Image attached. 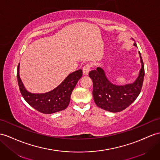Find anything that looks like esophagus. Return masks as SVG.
Segmentation results:
<instances>
[{"mask_svg":"<svg viewBox=\"0 0 160 160\" xmlns=\"http://www.w3.org/2000/svg\"><path fill=\"white\" fill-rule=\"evenodd\" d=\"M91 65L90 64H86L82 68V71H83V74L84 75H88L90 69H91Z\"/></svg>","mask_w":160,"mask_h":160,"instance_id":"esophagus-1","label":"esophagus"}]
</instances>
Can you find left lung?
<instances>
[{"label":"left lung","instance_id":"1","mask_svg":"<svg viewBox=\"0 0 160 160\" xmlns=\"http://www.w3.org/2000/svg\"><path fill=\"white\" fill-rule=\"evenodd\" d=\"M134 46L137 47L136 43ZM141 68L138 76L133 83L126 85H116L112 83L105 76L104 69L97 68L89 72L92 80V95L94 101L98 107L110 112H119L128 108L136 100L141 91L145 69L141 53Z\"/></svg>","mask_w":160,"mask_h":160}]
</instances>
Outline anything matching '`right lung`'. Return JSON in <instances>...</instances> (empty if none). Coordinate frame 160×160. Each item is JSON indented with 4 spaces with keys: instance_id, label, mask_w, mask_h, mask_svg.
Segmentation results:
<instances>
[{
    "instance_id": "obj_1",
    "label": "right lung",
    "mask_w": 160,
    "mask_h": 160,
    "mask_svg": "<svg viewBox=\"0 0 160 160\" xmlns=\"http://www.w3.org/2000/svg\"><path fill=\"white\" fill-rule=\"evenodd\" d=\"M82 76L79 69L69 74L58 87L45 93H32L28 91L19 76V63L17 69V78L19 91L27 103L37 111L51 114L66 109L70 101V96L78 80Z\"/></svg>"
}]
</instances>
